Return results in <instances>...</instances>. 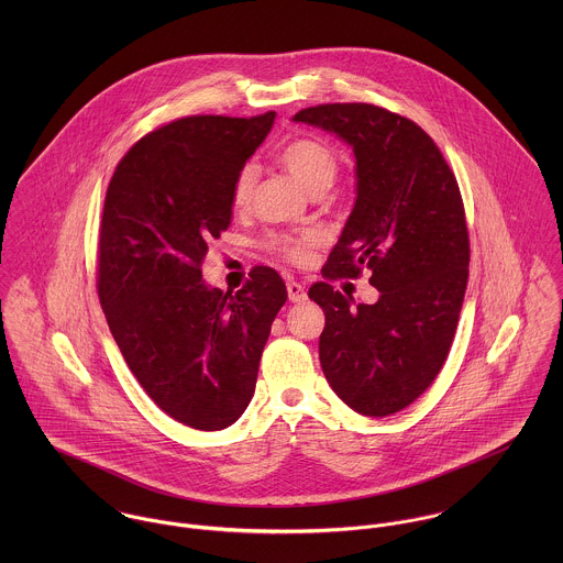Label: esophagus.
Returning <instances> with one entry per match:
<instances>
[{
  "instance_id": "obj_1",
  "label": "esophagus",
  "mask_w": 563,
  "mask_h": 563,
  "mask_svg": "<svg viewBox=\"0 0 563 563\" xmlns=\"http://www.w3.org/2000/svg\"><path fill=\"white\" fill-rule=\"evenodd\" d=\"M288 299L292 303H303L308 299V292L299 282H288Z\"/></svg>"
}]
</instances>
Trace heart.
Segmentation results:
<instances>
[{
	"label": "heart",
	"instance_id": "obj_1",
	"mask_svg": "<svg viewBox=\"0 0 563 563\" xmlns=\"http://www.w3.org/2000/svg\"><path fill=\"white\" fill-rule=\"evenodd\" d=\"M279 162L308 192L329 188L338 173V161H335L333 152L314 139H295V141L286 143L279 150ZM253 186H255V166L244 164L239 168L234 184H232L234 208L241 210L249 203ZM317 241H319L317 234L275 236V239H271V246L292 262H306L312 244H317Z\"/></svg>",
	"mask_w": 563,
	"mask_h": 563
}]
</instances>
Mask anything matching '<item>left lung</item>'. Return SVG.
Wrapping results in <instances>:
<instances>
[{
    "instance_id": "8db88e82",
    "label": "left lung",
    "mask_w": 563,
    "mask_h": 563,
    "mask_svg": "<svg viewBox=\"0 0 563 563\" xmlns=\"http://www.w3.org/2000/svg\"><path fill=\"white\" fill-rule=\"evenodd\" d=\"M295 123L346 143L355 206L329 253L324 277H357L379 290L373 306L319 282L308 297L324 312L319 340L331 390L364 416H390L438 377L468 284V230L457 179L427 132L371 103H324Z\"/></svg>"
}]
</instances>
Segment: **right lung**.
<instances>
[{
  "label": "right lung",
  "instance_id": "add662e5",
  "mask_svg": "<svg viewBox=\"0 0 563 563\" xmlns=\"http://www.w3.org/2000/svg\"><path fill=\"white\" fill-rule=\"evenodd\" d=\"M275 123L186 117L139 141L103 203L97 290L139 384L170 418L219 431L253 397L284 279L255 266L236 295L201 275L208 242L232 223V184Z\"/></svg>",
  "mask_w": 563,
  "mask_h": 563
}]
</instances>
